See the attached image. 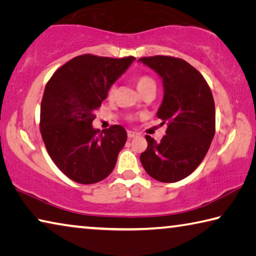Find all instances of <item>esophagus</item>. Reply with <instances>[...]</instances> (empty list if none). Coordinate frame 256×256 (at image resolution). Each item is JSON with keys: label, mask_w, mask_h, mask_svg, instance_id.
Listing matches in <instances>:
<instances>
[{"label": "esophagus", "mask_w": 256, "mask_h": 256, "mask_svg": "<svg viewBox=\"0 0 256 256\" xmlns=\"http://www.w3.org/2000/svg\"><path fill=\"white\" fill-rule=\"evenodd\" d=\"M127 134H128V137H129V138H134V137H135V136L137 135V132H132V130H128Z\"/></svg>", "instance_id": "obj_1"}]
</instances>
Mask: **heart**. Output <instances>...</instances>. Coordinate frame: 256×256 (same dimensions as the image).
I'll use <instances>...</instances> for the list:
<instances>
[{"instance_id": "1", "label": "heart", "mask_w": 256, "mask_h": 256, "mask_svg": "<svg viewBox=\"0 0 256 256\" xmlns=\"http://www.w3.org/2000/svg\"><path fill=\"white\" fill-rule=\"evenodd\" d=\"M135 82L138 90H140L142 94H143L146 90L150 88V87L156 86V82H154V79L150 78V76H146V74H140V76H137L135 79ZM114 95H116V87L111 86L108 90V98H114ZM128 119H130V116H128Z\"/></svg>"}]
</instances>
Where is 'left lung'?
<instances>
[{
	"label": "left lung",
	"mask_w": 256,
	"mask_h": 256,
	"mask_svg": "<svg viewBox=\"0 0 256 256\" xmlns=\"http://www.w3.org/2000/svg\"><path fill=\"white\" fill-rule=\"evenodd\" d=\"M160 74L164 98L158 111L166 124L160 143L146 135L148 148L140 162L150 177L176 182L190 176L210 148L216 134V106L210 86L198 70L169 56L140 58Z\"/></svg>",
	"instance_id": "obj_1"
}]
</instances>
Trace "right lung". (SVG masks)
<instances>
[{
  "label": "right lung",
  "mask_w": 256,
  "mask_h": 256,
  "mask_svg": "<svg viewBox=\"0 0 256 256\" xmlns=\"http://www.w3.org/2000/svg\"><path fill=\"white\" fill-rule=\"evenodd\" d=\"M134 60L82 54L60 66L46 84L40 104L42 138L52 161L74 182H98L116 166L127 132L112 124L100 132L92 122L108 88Z\"/></svg>",
  "instance_id": "1"
}]
</instances>
